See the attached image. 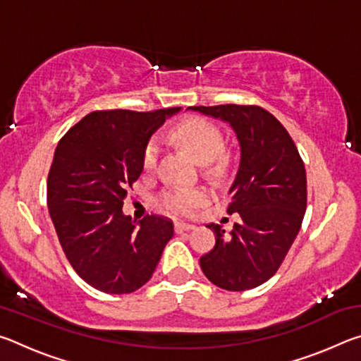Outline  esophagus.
Wrapping results in <instances>:
<instances>
[{
  "label": "esophagus",
  "mask_w": 361,
  "mask_h": 361,
  "mask_svg": "<svg viewBox=\"0 0 361 361\" xmlns=\"http://www.w3.org/2000/svg\"><path fill=\"white\" fill-rule=\"evenodd\" d=\"M192 229H195V226L194 224H189V223H183V221H176L175 223V231L178 232H186V231H192Z\"/></svg>",
  "instance_id": "34e87169"
}]
</instances>
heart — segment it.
<instances>
[{"label":"heart","instance_id":"obj_1","mask_svg":"<svg viewBox=\"0 0 361 361\" xmlns=\"http://www.w3.org/2000/svg\"><path fill=\"white\" fill-rule=\"evenodd\" d=\"M172 138L202 164L215 161L224 146L221 130L213 122L199 118L180 122L172 130ZM157 159L159 143L152 138L143 151V167L152 170L157 166ZM207 197L209 194L202 188H172L161 195V205L175 215H191L197 207L207 202Z\"/></svg>","mask_w":361,"mask_h":361}]
</instances>
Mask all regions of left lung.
<instances>
[{
	"mask_svg": "<svg viewBox=\"0 0 361 361\" xmlns=\"http://www.w3.org/2000/svg\"><path fill=\"white\" fill-rule=\"evenodd\" d=\"M232 127L240 145V164L229 189L228 213L240 221L231 232H215V247L200 256L213 285L245 291L267 282L282 264L301 229L307 207V180L301 156L285 127L255 105L191 106Z\"/></svg>",
	"mask_w": 361,
	"mask_h": 361,
	"instance_id": "left-lung-1",
	"label": "left lung"
}]
</instances>
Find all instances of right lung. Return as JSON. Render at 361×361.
I'll list each match as a JSON object with an SVG mask.
<instances>
[{
	"label": "right lung",
	"instance_id": "obj_1",
	"mask_svg": "<svg viewBox=\"0 0 361 361\" xmlns=\"http://www.w3.org/2000/svg\"><path fill=\"white\" fill-rule=\"evenodd\" d=\"M178 111H94L65 133L54 152L49 215L71 267L103 293L126 295L143 286L173 237L169 218L148 215L137 223L122 205L143 172L151 135Z\"/></svg>",
	"mask_w": 361,
	"mask_h": 361
}]
</instances>
